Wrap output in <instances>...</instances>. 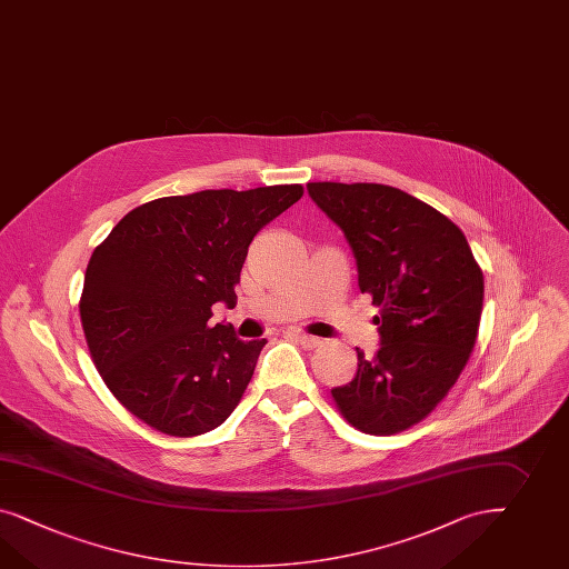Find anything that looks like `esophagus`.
Here are the masks:
<instances>
[{
    "label": "esophagus",
    "mask_w": 569,
    "mask_h": 569,
    "mask_svg": "<svg viewBox=\"0 0 569 569\" xmlns=\"http://www.w3.org/2000/svg\"><path fill=\"white\" fill-rule=\"evenodd\" d=\"M296 341L305 348V350H315V348H319L323 341L319 338H315V336H307V333H296Z\"/></svg>",
    "instance_id": "34e87169"
}]
</instances>
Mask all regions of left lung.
I'll use <instances>...</instances> for the list:
<instances>
[{
  "instance_id": "1",
  "label": "left lung",
  "mask_w": 569,
  "mask_h": 569,
  "mask_svg": "<svg viewBox=\"0 0 569 569\" xmlns=\"http://www.w3.org/2000/svg\"><path fill=\"white\" fill-rule=\"evenodd\" d=\"M358 264L360 292L379 308L381 348H356L358 370L331 389L341 416L369 435L412 429L446 400L477 343L485 277L463 231L400 188L310 182Z\"/></svg>"
}]
</instances>
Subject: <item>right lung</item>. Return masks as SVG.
Masks as SVG:
<instances>
[{"label":"right lung","mask_w":569,"mask_h":569,"mask_svg":"<svg viewBox=\"0 0 569 569\" xmlns=\"http://www.w3.org/2000/svg\"><path fill=\"white\" fill-rule=\"evenodd\" d=\"M302 194L281 184L154 199L92 250L80 323L94 369L130 415L197 437L233 412L267 339L209 323L211 308L233 307L252 238Z\"/></svg>","instance_id":"right-lung-1"}]
</instances>
